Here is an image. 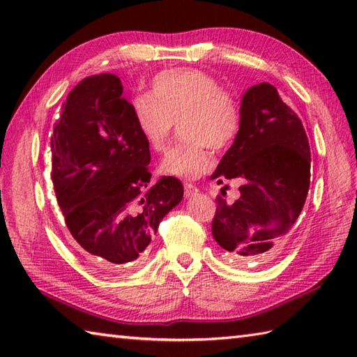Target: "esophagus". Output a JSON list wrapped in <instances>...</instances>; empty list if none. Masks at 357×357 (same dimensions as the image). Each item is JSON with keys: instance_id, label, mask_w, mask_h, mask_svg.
<instances>
[{"instance_id": "1", "label": "esophagus", "mask_w": 357, "mask_h": 357, "mask_svg": "<svg viewBox=\"0 0 357 357\" xmlns=\"http://www.w3.org/2000/svg\"><path fill=\"white\" fill-rule=\"evenodd\" d=\"M184 190H185V196H195V195H198V192H199V188L196 187V185H193V184H184Z\"/></svg>"}]
</instances>
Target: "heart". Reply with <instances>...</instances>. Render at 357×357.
<instances>
[{"instance_id":"heart-1","label":"heart","mask_w":357,"mask_h":357,"mask_svg":"<svg viewBox=\"0 0 357 357\" xmlns=\"http://www.w3.org/2000/svg\"><path fill=\"white\" fill-rule=\"evenodd\" d=\"M135 127L153 151H162L174 123L188 141L173 146L159 164L165 176L196 179L213 165L210 146L224 150L236 138L241 110L233 95L211 75L196 69L164 70L151 81L150 95L132 100Z\"/></svg>"}]
</instances>
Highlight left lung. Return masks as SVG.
<instances>
[{"label": "left lung", "instance_id": "obj_1", "mask_svg": "<svg viewBox=\"0 0 357 357\" xmlns=\"http://www.w3.org/2000/svg\"><path fill=\"white\" fill-rule=\"evenodd\" d=\"M308 138L268 82L242 96L241 127L210 179L239 181V198H216L213 238L234 259H268L299 218L310 188Z\"/></svg>", "mask_w": 357, "mask_h": 357}]
</instances>
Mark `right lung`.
Returning <instances> with one entry per match:
<instances>
[{"label": "right lung", "instance_id": "right-lung-1", "mask_svg": "<svg viewBox=\"0 0 357 357\" xmlns=\"http://www.w3.org/2000/svg\"><path fill=\"white\" fill-rule=\"evenodd\" d=\"M52 181L72 241L102 270L142 256L159 222L183 199L173 176L150 184V149L112 73L82 79L53 127Z\"/></svg>", "mask_w": 357, "mask_h": 357}]
</instances>
